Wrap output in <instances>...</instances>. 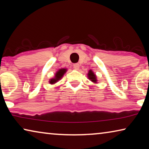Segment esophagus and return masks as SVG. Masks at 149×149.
<instances>
[{
	"label": "esophagus",
	"instance_id": "obj_1",
	"mask_svg": "<svg viewBox=\"0 0 149 149\" xmlns=\"http://www.w3.org/2000/svg\"><path fill=\"white\" fill-rule=\"evenodd\" d=\"M73 66H74V68L75 70H78L79 69V64H77H77H74Z\"/></svg>",
	"mask_w": 149,
	"mask_h": 149
}]
</instances>
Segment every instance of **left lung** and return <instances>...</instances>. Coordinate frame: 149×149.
Returning a JSON list of instances; mask_svg holds the SVG:
<instances>
[{"label": "left lung", "instance_id": "left-lung-1", "mask_svg": "<svg viewBox=\"0 0 149 149\" xmlns=\"http://www.w3.org/2000/svg\"><path fill=\"white\" fill-rule=\"evenodd\" d=\"M87 76L88 78L93 81V83H95V84H97V76H96V75L93 73V72L92 70H89V72H88L87 74Z\"/></svg>", "mask_w": 149, "mask_h": 149}]
</instances>
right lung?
<instances>
[{
    "instance_id": "add662e5",
    "label": "right lung",
    "mask_w": 149,
    "mask_h": 149,
    "mask_svg": "<svg viewBox=\"0 0 149 149\" xmlns=\"http://www.w3.org/2000/svg\"><path fill=\"white\" fill-rule=\"evenodd\" d=\"M67 71V69L65 68H62L60 69L58 71L56 74H55V76L54 78H52L49 81V83L50 84H54L58 81L60 80L61 78L63 77V75Z\"/></svg>"
}]
</instances>
